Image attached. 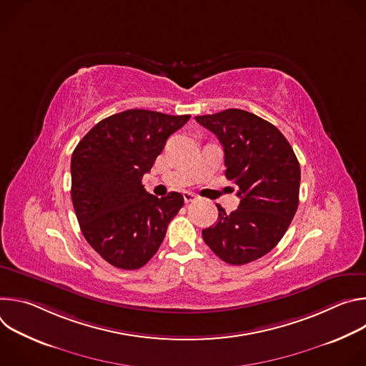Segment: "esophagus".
<instances>
[{
  "mask_svg": "<svg viewBox=\"0 0 366 366\" xmlns=\"http://www.w3.org/2000/svg\"><path fill=\"white\" fill-rule=\"evenodd\" d=\"M182 197H184V201L185 202H192L197 199V195L194 192H189V191H184L182 192Z\"/></svg>",
  "mask_w": 366,
  "mask_h": 366,
  "instance_id": "esophagus-1",
  "label": "esophagus"
}]
</instances>
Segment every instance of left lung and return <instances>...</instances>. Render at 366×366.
<instances>
[{
    "label": "left lung",
    "instance_id": "8db88e82",
    "mask_svg": "<svg viewBox=\"0 0 366 366\" xmlns=\"http://www.w3.org/2000/svg\"><path fill=\"white\" fill-rule=\"evenodd\" d=\"M195 120L224 149L226 177L239 187V208L217 204L219 219L202 239L222 260L244 265L271 252L285 234L298 207L301 171L284 134L249 112L229 109Z\"/></svg>",
    "mask_w": 366,
    "mask_h": 366
}]
</instances>
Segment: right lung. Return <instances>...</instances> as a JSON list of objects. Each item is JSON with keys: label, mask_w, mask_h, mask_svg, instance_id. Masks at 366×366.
Here are the masks:
<instances>
[{"label": "right lung", "mask_w": 366, "mask_h": 366, "mask_svg": "<svg viewBox=\"0 0 366 366\" xmlns=\"http://www.w3.org/2000/svg\"><path fill=\"white\" fill-rule=\"evenodd\" d=\"M191 116L127 110L97 123L71 161V197L91 247L120 269H139L158 252L184 205L179 192L158 198L142 185L168 137Z\"/></svg>", "instance_id": "obj_1"}]
</instances>
